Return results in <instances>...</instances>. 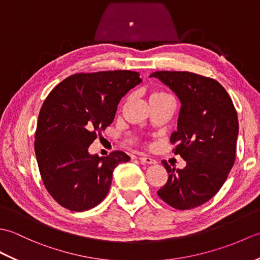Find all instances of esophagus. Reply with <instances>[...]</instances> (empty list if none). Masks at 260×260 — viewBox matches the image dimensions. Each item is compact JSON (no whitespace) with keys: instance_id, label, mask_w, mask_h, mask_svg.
<instances>
[{"instance_id":"34e87169","label":"esophagus","mask_w":260,"mask_h":260,"mask_svg":"<svg viewBox=\"0 0 260 260\" xmlns=\"http://www.w3.org/2000/svg\"><path fill=\"white\" fill-rule=\"evenodd\" d=\"M140 161L144 164H155L156 163L155 159L150 157V156H141Z\"/></svg>"}]
</instances>
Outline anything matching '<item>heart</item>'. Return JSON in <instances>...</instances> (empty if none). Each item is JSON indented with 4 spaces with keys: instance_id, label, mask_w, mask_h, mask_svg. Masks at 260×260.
<instances>
[{
    "instance_id": "b5f03b06",
    "label": "heart",
    "mask_w": 260,
    "mask_h": 260,
    "mask_svg": "<svg viewBox=\"0 0 260 260\" xmlns=\"http://www.w3.org/2000/svg\"><path fill=\"white\" fill-rule=\"evenodd\" d=\"M165 96H169L168 93H165V92H163V91H154L152 95H151V97H150V99H154V98H158V97H165Z\"/></svg>"
}]
</instances>
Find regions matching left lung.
<instances>
[{
    "label": "left lung",
    "instance_id": "left-lung-1",
    "mask_svg": "<svg viewBox=\"0 0 260 260\" xmlns=\"http://www.w3.org/2000/svg\"><path fill=\"white\" fill-rule=\"evenodd\" d=\"M181 102L178 131L171 135L186 161L182 170L171 168L157 196L174 209L189 210L209 201L221 189L236 159L238 116L229 93L217 80L189 71H155Z\"/></svg>",
    "mask_w": 260,
    "mask_h": 260
}]
</instances>
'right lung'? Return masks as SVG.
Wrapping results in <instances>:
<instances>
[{"instance_id": "right-lung-1", "label": "right lung", "mask_w": 260, "mask_h": 260, "mask_svg": "<svg viewBox=\"0 0 260 260\" xmlns=\"http://www.w3.org/2000/svg\"><path fill=\"white\" fill-rule=\"evenodd\" d=\"M141 81L131 70L79 73L46 98L35 151L43 184L61 207L78 212L96 207L107 196L114 169L131 159L121 151L90 155L88 147L113 123L120 98Z\"/></svg>"}]
</instances>
